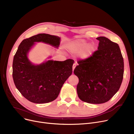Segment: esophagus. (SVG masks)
<instances>
[{"instance_id": "esophagus-1", "label": "esophagus", "mask_w": 134, "mask_h": 134, "mask_svg": "<svg viewBox=\"0 0 134 134\" xmlns=\"http://www.w3.org/2000/svg\"><path fill=\"white\" fill-rule=\"evenodd\" d=\"M75 67H76V62L74 63V64H73V71H74V69H75Z\"/></svg>"}]
</instances>
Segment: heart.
Segmentation results:
<instances>
[{
  "mask_svg": "<svg viewBox=\"0 0 134 134\" xmlns=\"http://www.w3.org/2000/svg\"><path fill=\"white\" fill-rule=\"evenodd\" d=\"M87 43V42L85 40L78 39L68 43L66 46V48L72 53H78L84 48L81 52V56L83 58H87L92 55L96 49V45L94 43L86 45Z\"/></svg>",
  "mask_w": 134,
  "mask_h": 134,
  "instance_id": "obj_1",
  "label": "heart"
}]
</instances>
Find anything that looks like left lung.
<instances>
[{
	"label": "left lung",
	"mask_w": 134,
	"mask_h": 134,
	"mask_svg": "<svg viewBox=\"0 0 134 134\" xmlns=\"http://www.w3.org/2000/svg\"><path fill=\"white\" fill-rule=\"evenodd\" d=\"M98 50L79 61L74 73L79 78L76 86L80 99L88 103L109 101L120 88L123 78L124 61L118 44L99 37Z\"/></svg>",
	"instance_id": "1"
}]
</instances>
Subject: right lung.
<instances>
[{
    "instance_id": "right-lung-1",
    "label": "right lung",
    "mask_w": 134,
    "mask_h": 134,
    "mask_svg": "<svg viewBox=\"0 0 134 134\" xmlns=\"http://www.w3.org/2000/svg\"><path fill=\"white\" fill-rule=\"evenodd\" d=\"M60 38L39 34L24 39L14 56L12 77L15 86L26 99L37 104L51 102L58 97L65 81L72 73L74 60H49L35 66L29 61L27 54L34 42H43L58 47Z\"/></svg>"
}]
</instances>
